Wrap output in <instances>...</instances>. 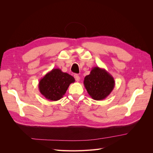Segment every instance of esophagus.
Returning <instances> with one entry per match:
<instances>
[{"mask_svg":"<svg viewBox=\"0 0 153 153\" xmlns=\"http://www.w3.org/2000/svg\"><path fill=\"white\" fill-rule=\"evenodd\" d=\"M74 76H75V78L76 82H79L80 81V76H78V75H74Z\"/></svg>","mask_w":153,"mask_h":153,"instance_id":"34e87169","label":"esophagus"}]
</instances>
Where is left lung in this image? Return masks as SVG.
<instances>
[{
    "mask_svg": "<svg viewBox=\"0 0 153 153\" xmlns=\"http://www.w3.org/2000/svg\"><path fill=\"white\" fill-rule=\"evenodd\" d=\"M84 84L88 94L94 100H103L114 89L115 81L113 76L105 69L98 66L92 68L87 75Z\"/></svg>",
    "mask_w": 153,
    "mask_h": 153,
    "instance_id": "8db88e82",
    "label": "left lung"
}]
</instances>
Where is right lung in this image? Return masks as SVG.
Wrapping results in <instances>:
<instances>
[{
	"label": "right lung",
	"mask_w": 153,
	"mask_h": 153,
	"mask_svg": "<svg viewBox=\"0 0 153 153\" xmlns=\"http://www.w3.org/2000/svg\"><path fill=\"white\" fill-rule=\"evenodd\" d=\"M75 82V78L59 68L53 69L41 78L39 82V90L46 99L57 101L65 94L71 84Z\"/></svg>",
	"instance_id": "add662e5"
}]
</instances>
